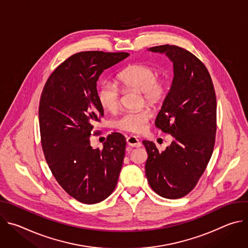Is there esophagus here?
<instances>
[{"label":"esophagus","mask_w":248,"mask_h":248,"mask_svg":"<svg viewBox=\"0 0 248 248\" xmlns=\"http://www.w3.org/2000/svg\"><path fill=\"white\" fill-rule=\"evenodd\" d=\"M126 142H127V144L129 146L136 147V148H139V147H141V145H142V144H141L140 141L135 136H133V135H130V136H128L126 138Z\"/></svg>","instance_id":"34e87169"}]
</instances>
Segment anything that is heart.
<instances>
[{
    "instance_id": "b5f03b06",
    "label": "heart",
    "mask_w": 248,
    "mask_h": 248,
    "mask_svg": "<svg viewBox=\"0 0 248 248\" xmlns=\"http://www.w3.org/2000/svg\"><path fill=\"white\" fill-rule=\"evenodd\" d=\"M157 70L144 63H133L124 67L118 75V80L124 89L141 91L145 102L149 105L161 103L167 96L169 82L165 78L157 77ZM121 90L117 84L105 80L100 83L97 90V99L101 107L108 111H117L120 104ZM151 117L148 109L143 108L129 111L122 115L114 124L115 127L131 133L144 131Z\"/></svg>"
}]
</instances>
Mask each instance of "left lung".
Listing matches in <instances>:
<instances>
[{
    "mask_svg": "<svg viewBox=\"0 0 248 248\" xmlns=\"http://www.w3.org/2000/svg\"><path fill=\"white\" fill-rule=\"evenodd\" d=\"M166 54L173 63V79L155 125L174 140L160 152L144 140L148 159L145 173L160 196L178 199L188 194L203 174L215 145L217 102L213 82L204 63L174 45L148 49Z\"/></svg>",
    "mask_w": 248,
    "mask_h": 248,
    "instance_id": "left-lung-1",
    "label": "left lung"
}]
</instances>
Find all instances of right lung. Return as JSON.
<instances>
[{
	"mask_svg": "<svg viewBox=\"0 0 248 248\" xmlns=\"http://www.w3.org/2000/svg\"><path fill=\"white\" fill-rule=\"evenodd\" d=\"M128 56L101 51L75 54L54 70L41 94L39 125L45 159L64 191L84 204L105 200L119 180L124 136L110 134L102 150L91 147L89 137L104 115L97 80L105 69Z\"/></svg>",
	"mask_w": 248,
	"mask_h": 248,
	"instance_id": "right-lung-1",
	"label": "right lung"
}]
</instances>
